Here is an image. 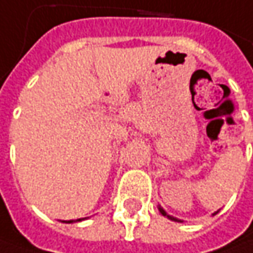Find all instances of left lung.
Returning <instances> with one entry per match:
<instances>
[{"label":"left lung","mask_w":253,"mask_h":253,"mask_svg":"<svg viewBox=\"0 0 253 253\" xmlns=\"http://www.w3.org/2000/svg\"><path fill=\"white\" fill-rule=\"evenodd\" d=\"M159 210H161V213H162V214H164V216H168V214H167V213H165V211H164V209H159ZM168 217L171 218V220H176V218L171 217V216H168Z\"/></svg>","instance_id":"left-lung-1"}]
</instances>
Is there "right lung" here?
<instances>
[{"mask_svg":"<svg viewBox=\"0 0 253 253\" xmlns=\"http://www.w3.org/2000/svg\"><path fill=\"white\" fill-rule=\"evenodd\" d=\"M81 218H78V221H80ZM66 223H72V220H69V221H66Z\"/></svg>","mask_w":253,"mask_h":253,"instance_id":"add662e5","label":"right lung"}]
</instances>
